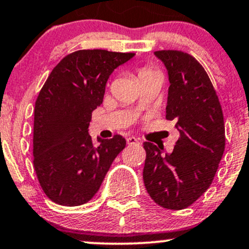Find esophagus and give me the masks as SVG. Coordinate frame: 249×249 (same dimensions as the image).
<instances>
[{
	"label": "esophagus",
	"instance_id": "1",
	"mask_svg": "<svg viewBox=\"0 0 249 249\" xmlns=\"http://www.w3.org/2000/svg\"><path fill=\"white\" fill-rule=\"evenodd\" d=\"M127 143L128 144H139L140 141H139V139H136V137L129 136V137H127Z\"/></svg>",
	"mask_w": 249,
	"mask_h": 249
}]
</instances>
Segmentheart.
Instances as JSON below:
<instances>
[{"label": "heart", "instance_id": "heart-1", "mask_svg": "<svg viewBox=\"0 0 249 249\" xmlns=\"http://www.w3.org/2000/svg\"><path fill=\"white\" fill-rule=\"evenodd\" d=\"M155 74H157V73L153 71L151 69H149V67H143V69H141L139 71V78L140 79L151 77V75H155Z\"/></svg>", "mask_w": 249, "mask_h": 249}]
</instances>
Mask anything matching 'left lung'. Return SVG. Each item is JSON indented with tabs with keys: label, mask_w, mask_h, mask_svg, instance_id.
<instances>
[{
	"label": "left lung",
	"mask_w": 249,
	"mask_h": 249,
	"mask_svg": "<svg viewBox=\"0 0 249 249\" xmlns=\"http://www.w3.org/2000/svg\"><path fill=\"white\" fill-rule=\"evenodd\" d=\"M168 73L166 120L179 130L172 153L144 142L143 180L155 203L169 210L192 205L211 185L225 150L220 102L204 67L180 51L154 52Z\"/></svg>",
	"instance_id": "1"
}]
</instances>
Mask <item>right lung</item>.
Wrapping results in <instances>:
<instances>
[{
    "instance_id": "add662e5",
    "label": "right lung",
    "mask_w": 249,
    "mask_h": 249,
    "mask_svg": "<svg viewBox=\"0 0 249 249\" xmlns=\"http://www.w3.org/2000/svg\"><path fill=\"white\" fill-rule=\"evenodd\" d=\"M135 53L80 50L50 73L35 105L34 166L45 195L63 206L86 204L124 150L121 135L92 142V112L104 101L114 70Z\"/></svg>"
}]
</instances>
